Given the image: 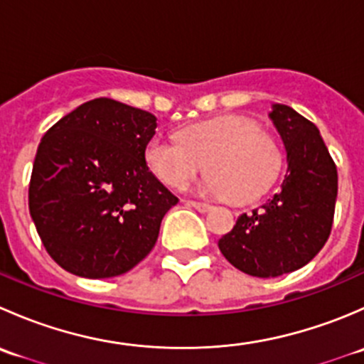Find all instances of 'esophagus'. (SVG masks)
<instances>
[{"instance_id": "obj_1", "label": "esophagus", "mask_w": 364, "mask_h": 364, "mask_svg": "<svg viewBox=\"0 0 364 364\" xmlns=\"http://www.w3.org/2000/svg\"><path fill=\"white\" fill-rule=\"evenodd\" d=\"M186 204L192 205V208H196L197 211H200V213H205V211H209V209H211V204H208V203H197V200H186Z\"/></svg>"}]
</instances>
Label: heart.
I'll return each instance as SVG.
<instances>
[{"label": "heart", "mask_w": 364, "mask_h": 364, "mask_svg": "<svg viewBox=\"0 0 364 364\" xmlns=\"http://www.w3.org/2000/svg\"><path fill=\"white\" fill-rule=\"evenodd\" d=\"M149 171L164 185L185 190L204 165V190L230 203L259 199L278 179L284 151L277 139L245 116H220L183 128L178 139L156 135L144 148Z\"/></svg>", "instance_id": "1"}]
</instances>
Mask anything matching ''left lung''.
<instances>
[{
    "instance_id": "left-lung-1",
    "label": "left lung",
    "mask_w": 364,
    "mask_h": 364,
    "mask_svg": "<svg viewBox=\"0 0 364 364\" xmlns=\"http://www.w3.org/2000/svg\"><path fill=\"white\" fill-rule=\"evenodd\" d=\"M287 149V174L273 199L243 213L218 248L243 273L273 278L310 262L328 241L338 174L317 127L289 105L269 114Z\"/></svg>"
}]
</instances>
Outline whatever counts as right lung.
Here are the masks:
<instances>
[{
    "instance_id": "right-lung-1",
    "label": "right lung",
    "mask_w": 364,
    "mask_h": 364,
    "mask_svg": "<svg viewBox=\"0 0 364 364\" xmlns=\"http://www.w3.org/2000/svg\"><path fill=\"white\" fill-rule=\"evenodd\" d=\"M156 117L95 98L46 132L29 181V213L47 253L68 273L111 278L155 247L178 204L153 176L144 148Z\"/></svg>"
}]
</instances>
